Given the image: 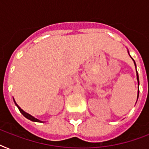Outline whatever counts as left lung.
Here are the masks:
<instances>
[{
	"label": "left lung",
	"mask_w": 149,
	"mask_h": 149,
	"mask_svg": "<svg viewBox=\"0 0 149 149\" xmlns=\"http://www.w3.org/2000/svg\"><path fill=\"white\" fill-rule=\"evenodd\" d=\"M127 52H128V54H129V52H128V50H127ZM129 56H130V55H129ZM131 58H132V57H131ZM132 60L134 61V65H135V68H136V64H135V62H134V60L133 59V58H132ZM136 72H137V80H138V84H139V74H138V72H137V70H136ZM139 91H138V96H137V100H138V98H139Z\"/></svg>",
	"instance_id": "left-lung-1"
}]
</instances>
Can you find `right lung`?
I'll return each mask as SVG.
<instances>
[{
	"instance_id": "obj_1",
	"label": "right lung",
	"mask_w": 149,
	"mask_h": 149,
	"mask_svg": "<svg viewBox=\"0 0 149 149\" xmlns=\"http://www.w3.org/2000/svg\"><path fill=\"white\" fill-rule=\"evenodd\" d=\"M13 100H14V102H15V105H16V106L17 107V108H18V110H19V111H20V112H21V113H22V114H23V115H24V117H25V118H28V119H29V120H31V121H35V122H44V121H41L40 120H38V119H37V118H34L33 116H31V114H29V113H26V112H25V111H23V110H22V109L21 108V107H20L18 106V105H17V103H16V102H15V99H13Z\"/></svg>"
}]
</instances>
